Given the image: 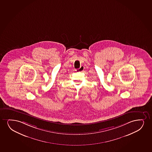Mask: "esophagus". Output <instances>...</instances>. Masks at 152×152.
<instances>
[{"label": "esophagus", "instance_id": "34e87169", "mask_svg": "<svg viewBox=\"0 0 152 152\" xmlns=\"http://www.w3.org/2000/svg\"><path fill=\"white\" fill-rule=\"evenodd\" d=\"M84 69V67L83 66H81V67L80 68H78L76 70V71H79V72H81V71H83Z\"/></svg>", "mask_w": 152, "mask_h": 152}]
</instances>
